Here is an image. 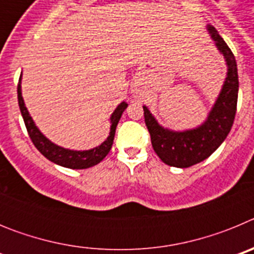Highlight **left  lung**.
<instances>
[{
	"mask_svg": "<svg viewBox=\"0 0 254 254\" xmlns=\"http://www.w3.org/2000/svg\"><path fill=\"white\" fill-rule=\"evenodd\" d=\"M206 29L226 64L225 81L206 120L194 128L174 131L163 127L149 108L142 107L154 151L170 167L190 168L207 159L224 142L234 122L239 89L235 57L214 26L207 24Z\"/></svg>",
	"mask_w": 254,
	"mask_h": 254,
	"instance_id": "1",
	"label": "left lung"
}]
</instances>
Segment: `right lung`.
I'll use <instances>...</instances> for the list:
<instances>
[{
	"label": "right lung",
	"instance_id": "right-lung-1",
	"mask_svg": "<svg viewBox=\"0 0 254 254\" xmlns=\"http://www.w3.org/2000/svg\"><path fill=\"white\" fill-rule=\"evenodd\" d=\"M21 77L22 73L20 75V81L19 85H17V100H19L20 112H21V116L24 118V122H25L28 133L33 143L35 145V147L48 160L53 161V163L61 165V167L69 168V169H87V168L94 167L98 163H100L107 156L108 152L111 151L112 145H113L114 134H116L117 125L120 122L122 113L126 111V108L128 107V104L126 102H122L121 104H118V107L111 114V118H109L111 120L109 134H108V137L105 138V141L100 143L99 146H95L89 150L66 149V147L58 146L55 142H52L38 128V126L35 125V122L31 118L28 108L25 105V102H24V98H22Z\"/></svg>",
	"mask_w": 254,
	"mask_h": 254
}]
</instances>
